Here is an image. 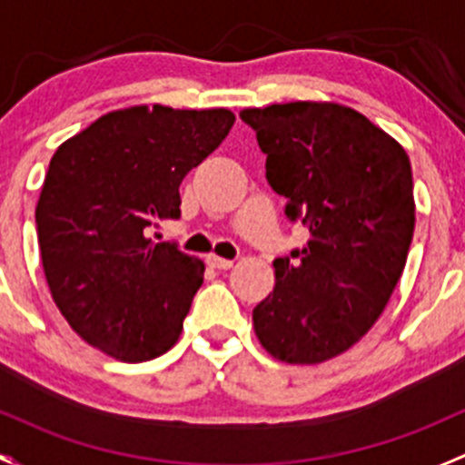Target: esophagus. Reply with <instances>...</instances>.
<instances>
[{"mask_svg":"<svg viewBox=\"0 0 465 465\" xmlns=\"http://www.w3.org/2000/svg\"><path fill=\"white\" fill-rule=\"evenodd\" d=\"M205 262H208L213 268H217V271H228V268H232V260H223V257H217V255H208L205 257Z\"/></svg>","mask_w":465,"mask_h":465,"instance_id":"esophagus-1","label":"esophagus"}]
</instances>
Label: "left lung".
Here are the masks:
<instances>
[{
	"mask_svg": "<svg viewBox=\"0 0 465 465\" xmlns=\"http://www.w3.org/2000/svg\"><path fill=\"white\" fill-rule=\"evenodd\" d=\"M266 181L309 242L277 257L275 289L252 311L262 347L291 365L347 351L381 318L408 260L414 185L403 147L356 109L286 103L243 109Z\"/></svg>",
	"mask_w": 465,
	"mask_h": 465,
	"instance_id": "obj_1",
	"label": "left lung"
}]
</instances>
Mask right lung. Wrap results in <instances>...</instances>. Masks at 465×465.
I'll return each mask as SVG.
<instances>
[{
	"label": "right lung",
	"mask_w": 465,
	"mask_h": 465,
	"mask_svg": "<svg viewBox=\"0 0 465 465\" xmlns=\"http://www.w3.org/2000/svg\"><path fill=\"white\" fill-rule=\"evenodd\" d=\"M234 123L228 109L129 107L62 143L35 208L57 309L91 347L145 362L174 347L203 262L150 239L181 217L179 185Z\"/></svg>",
	"instance_id": "obj_1"
}]
</instances>
